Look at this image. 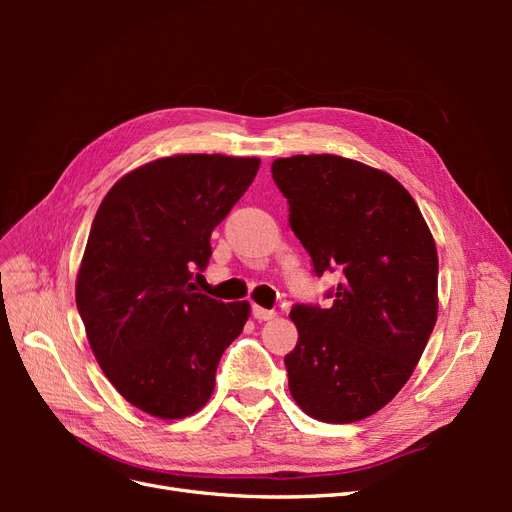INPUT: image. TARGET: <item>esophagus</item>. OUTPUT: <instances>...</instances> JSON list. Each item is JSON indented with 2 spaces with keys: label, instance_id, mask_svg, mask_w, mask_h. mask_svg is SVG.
<instances>
[{
  "label": "esophagus",
  "instance_id": "esophagus-1",
  "mask_svg": "<svg viewBox=\"0 0 512 512\" xmlns=\"http://www.w3.org/2000/svg\"><path fill=\"white\" fill-rule=\"evenodd\" d=\"M252 314H254V318L258 320V322H267V320H273L277 314L273 312V309H265V307H260V305H254L252 307Z\"/></svg>",
  "mask_w": 512,
  "mask_h": 512
}]
</instances>
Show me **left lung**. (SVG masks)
I'll return each instance as SVG.
<instances>
[{
	"instance_id": "obj_1",
	"label": "left lung",
	"mask_w": 512,
	"mask_h": 512,
	"mask_svg": "<svg viewBox=\"0 0 512 512\" xmlns=\"http://www.w3.org/2000/svg\"><path fill=\"white\" fill-rule=\"evenodd\" d=\"M271 173L314 271H344L329 309L292 307L290 395L316 421H363L410 380L436 327V241L410 192L384 170L316 153L277 158Z\"/></svg>"
}]
</instances>
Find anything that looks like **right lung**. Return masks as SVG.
I'll use <instances>...</instances> for the list:
<instances>
[{"mask_svg": "<svg viewBox=\"0 0 512 512\" xmlns=\"http://www.w3.org/2000/svg\"><path fill=\"white\" fill-rule=\"evenodd\" d=\"M258 158L181 153L123 175L98 207L76 275V307L104 376L164 421L203 408L250 303L196 292L211 232L250 188Z\"/></svg>", "mask_w": 512, "mask_h": 512, "instance_id": "right-lung-1", "label": "right lung"}]
</instances>
